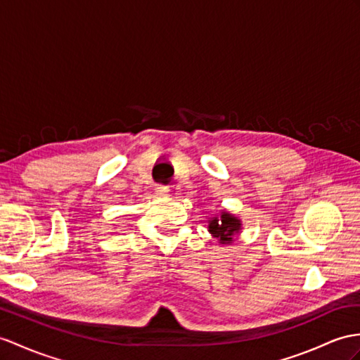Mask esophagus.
<instances>
[{
  "label": "esophagus",
  "mask_w": 360,
  "mask_h": 360,
  "mask_svg": "<svg viewBox=\"0 0 360 360\" xmlns=\"http://www.w3.org/2000/svg\"><path fill=\"white\" fill-rule=\"evenodd\" d=\"M157 194L162 197H168L169 195V188L168 186H159L157 188Z\"/></svg>",
  "instance_id": "1"
}]
</instances>
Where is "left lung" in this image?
Masks as SVG:
<instances>
[{
	"label": "left lung",
	"mask_w": 360,
	"mask_h": 360,
	"mask_svg": "<svg viewBox=\"0 0 360 360\" xmlns=\"http://www.w3.org/2000/svg\"><path fill=\"white\" fill-rule=\"evenodd\" d=\"M241 223L238 218L232 217L231 214L223 212L221 217H215L214 220L209 221V232L212 233L215 238H218L221 244L231 243L232 236L240 231Z\"/></svg>",
	"instance_id": "8db88e82"
}]
</instances>
